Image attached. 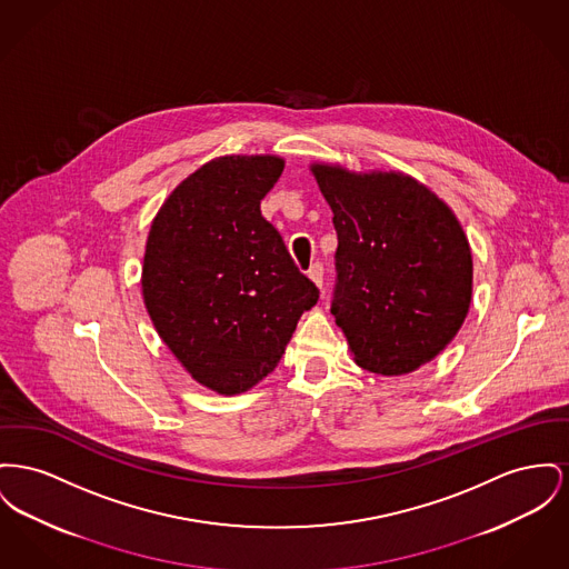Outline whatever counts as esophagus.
I'll use <instances>...</instances> for the list:
<instances>
[{"instance_id": "34e87169", "label": "esophagus", "mask_w": 569, "mask_h": 569, "mask_svg": "<svg viewBox=\"0 0 569 569\" xmlns=\"http://www.w3.org/2000/svg\"><path fill=\"white\" fill-rule=\"evenodd\" d=\"M307 277H309L318 288H322V283H325V267H322L320 262L311 264V268L307 270Z\"/></svg>"}]
</instances>
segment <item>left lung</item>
Masks as SVG:
<instances>
[{
  "instance_id": "left-lung-1",
  "label": "left lung",
  "mask_w": 569,
  "mask_h": 569,
  "mask_svg": "<svg viewBox=\"0 0 569 569\" xmlns=\"http://www.w3.org/2000/svg\"><path fill=\"white\" fill-rule=\"evenodd\" d=\"M333 210L331 313L355 363L401 376L430 363L465 325L472 256L453 210L401 171L311 163Z\"/></svg>"
}]
</instances>
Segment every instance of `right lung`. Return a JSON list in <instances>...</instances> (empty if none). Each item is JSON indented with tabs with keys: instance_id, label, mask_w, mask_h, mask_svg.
I'll list each match as a JSON object with an SVG mask.
<instances>
[{
	"instance_id": "add662e5",
	"label": "right lung",
	"mask_w": 569,
	"mask_h": 569,
	"mask_svg": "<svg viewBox=\"0 0 569 569\" xmlns=\"http://www.w3.org/2000/svg\"><path fill=\"white\" fill-rule=\"evenodd\" d=\"M286 161L228 154L187 176L146 240L141 295L171 355L201 387L236 396L277 368L318 288L260 212Z\"/></svg>"
}]
</instances>
